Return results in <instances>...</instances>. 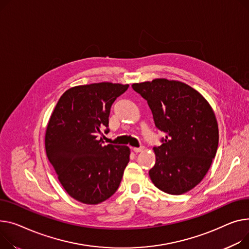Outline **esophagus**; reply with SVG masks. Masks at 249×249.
Masks as SVG:
<instances>
[{"instance_id": "1", "label": "esophagus", "mask_w": 249, "mask_h": 249, "mask_svg": "<svg viewBox=\"0 0 249 249\" xmlns=\"http://www.w3.org/2000/svg\"><path fill=\"white\" fill-rule=\"evenodd\" d=\"M133 150H134V152H136V153H139V152H141V151H143V150H144V146H140V147H134V148H133Z\"/></svg>"}]
</instances>
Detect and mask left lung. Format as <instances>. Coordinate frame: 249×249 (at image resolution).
I'll list each match as a JSON object with an SVG mask.
<instances>
[{
	"mask_svg": "<svg viewBox=\"0 0 249 249\" xmlns=\"http://www.w3.org/2000/svg\"><path fill=\"white\" fill-rule=\"evenodd\" d=\"M132 88L150 107L156 127L166 136L155 146L153 184L168 194H183L199 184L216 155L219 133L215 114L199 93L167 79L135 83Z\"/></svg>",
	"mask_w": 249,
	"mask_h": 249,
	"instance_id": "left-lung-1",
	"label": "left lung"
}]
</instances>
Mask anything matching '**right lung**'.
Instances as JSON below:
<instances>
[{
    "label": "right lung",
    "instance_id": "add662e5",
    "mask_svg": "<svg viewBox=\"0 0 249 249\" xmlns=\"http://www.w3.org/2000/svg\"><path fill=\"white\" fill-rule=\"evenodd\" d=\"M129 85L110 82L72 87L50 117L45 135L47 157L60 183L79 202L98 204L117 191L130 159L128 146L103 145L110 109Z\"/></svg>",
    "mask_w": 249,
    "mask_h": 249
}]
</instances>
